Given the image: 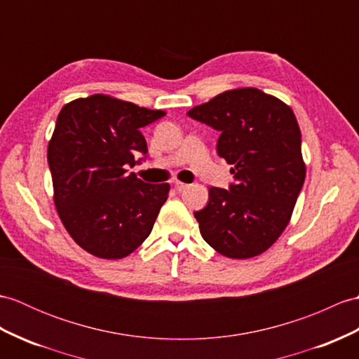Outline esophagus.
I'll use <instances>...</instances> for the list:
<instances>
[{
    "label": "esophagus",
    "mask_w": 359,
    "mask_h": 359,
    "mask_svg": "<svg viewBox=\"0 0 359 359\" xmlns=\"http://www.w3.org/2000/svg\"><path fill=\"white\" fill-rule=\"evenodd\" d=\"M189 185L188 183H182V182H176V189L179 191V193H183V191L188 189Z\"/></svg>",
    "instance_id": "1"
}]
</instances>
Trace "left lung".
<instances>
[{
  "label": "left lung",
  "instance_id": "1",
  "mask_svg": "<svg viewBox=\"0 0 359 359\" xmlns=\"http://www.w3.org/2000/svg\"><path fill=\"white\" fill-rule=\"evenodd\" d=\"M188 116L220 133L217 154L234 176L228 189L210 188V202L194 212L200 234L229 258L264 252L287 226L306 177L294 111L262 90L237 88Z\"/></svg>",
  "mask_w": 359,
  "mask_h": 359
}]
</instances>
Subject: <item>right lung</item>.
Listing matches in <instances>:
<instances>
[{
  "mask_svg": "<svg viewBox=\"0 0 359 359\" xmlns=\"http://www.w3.org/2000/svg\"><path fill=\"white\" fill-rule=\"evenodd\" d=\"M163 116L105 95L76 99L57 114L47 149L55 205L67 232L87 252L123 258L151 232L170 185L145 183L128 166L148 153L140 128Z\"/></svg>",
  "mask_w": 359,
  "mask_h": 359,
  "instance_id": "add662e5",
  "label": "right lung"
}]
</instances>
